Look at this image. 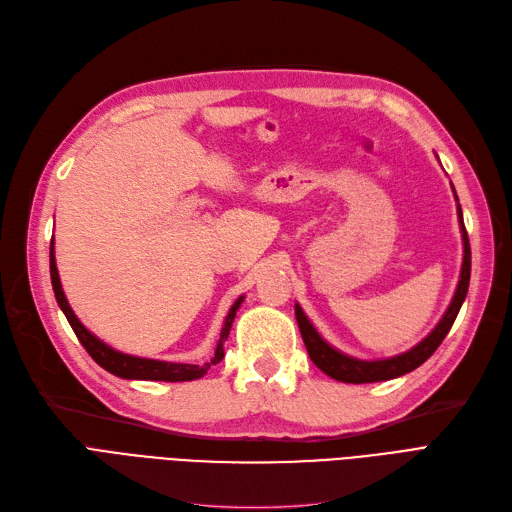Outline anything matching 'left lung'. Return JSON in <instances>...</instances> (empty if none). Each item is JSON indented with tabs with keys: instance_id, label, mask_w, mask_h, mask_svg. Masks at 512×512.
I'll return each instance as SVG.
<instances>
[{
	"instance_id": "obj_1",
	"label": "left lung",
	"mask_w": 512,
	"mask_h": 512,
	"mask_svg": "<svg viewBox=\"0 0 512 512\" xmlns=\"http://www.w3.org/2000/svg\"><path fill=\"white\" fill-rule=\"evenodd\" d=\"M456 194V192H453ZM458 200V196H456ZM458 217H460V230H462V240H464V261H462V274H460V282L456 295H453L451 304L445 312V316L441 318V323L434 327V331L422 339V342L411 348L405 354L386 358V361H358V358L346 356L342 352H337L335 348H331L323 337L318 335V331L312 327V323L308 320V316L304 314L297 304H295V318L297 325L301 331V337H304V344L308 348V354L312 358V363L325 371L329 377L337 382H346V384H369V382H386L392 380V377L405 375L413 369H418L422 363H426L428 358L434 354L441 346V342L445 339V335L449 333L453 320H456L466 293H468V282H470V242H468V234L464 227V219H462V208L458 202Z\"/></svg>"
}]
</instances>
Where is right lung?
I'll list each match as a JSON object with an SVG mask.
<instances>
[{"instance_id": "obj_1", "label": "right lung", "mask_w": 512, "mask_h": 512, "mask_svg": "<svg viewBox=\"0 0 512 512\" xmlns=\"http://www.w3.org/2000/svg\"><path fill=\"white\" fill-rule=\"evenodd\" d=\"M50 278H52V289H54V297L59 301L61 310L65 312L69 325L73 329V333L78 335L80 344L86 348V352L94 358V363L101 365L105 371L124 377V380H151V382H192L198 380V377L206 375V371L211 369V365H217L223 358V342L230 335L232 323L236 318V310L240 308L242 299L238 297L236 304L232 306L230 314L225 316V323L221 329V339L217 344L215 356L211 358V363L204 365H187V363H166V361H151V358H139V356H130V354H122L118 350L109 348L107 344H103L99 337H94L82 323L78 320V316L73 314V310L67 304V297L63 293L61 287V278H59V270H56V259H54V240L50 244Z\"/></svg>"}]
</instances>
